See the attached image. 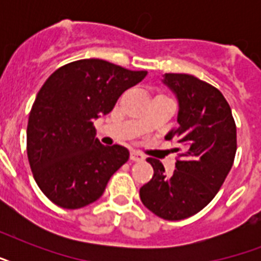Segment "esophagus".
<instances>
[{
	"label": "esophagus",
	"mask_w": 261,
	"mask_h": 261,
	"mask_svg": "<svg viewBox=\"0 0 261 261\" xmlns=\"http://www.w3.org/2000/svg\"><path fill=\"white\" fill-rule=\"evenodd\" d=\"M130 160L131 161H135V163H139V161H143L145 160V155L142 153H139V151L133 150L130 153Z\"/></svg>",
	"instance_id": "1"
}]
</instances>
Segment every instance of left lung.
Here are the masks:
<instances>
[{
	"instance_id": "1",
	"label": "left lung",
	"mask_w": 261,
	"mask_h": 261,
	"mask_svg": "<svg viewBox=\"0 0 261 261\" xmlns=\"http://www.w3.org/2000/svg\"><path fill=\"white\" fill-rule=\"evenodd\" d=\"M164 84L178 101V127L165 139L184 147L168 174L159 160L147 159L154 174L139 190L141 200L157 217L180 221L204 208L230 172L237 130L226 98L210 84L190 74L167 73Z\"/></svg>"
}]
</instances>
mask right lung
Segmentation results:
<instances>
[{
	"mask_svg": "<svg viewBox=\"0 0 261 261\" xmlns=\"http://www.w3.org/2000/svg\"><path fill=\"white\" fill-rule=\"evenodd\" d=\"M102 59H80L46 80L30 112L27 154L34 178L51 202L81 208L96 202L130 153L96 138L94 119L146 77Z\"/></svg>",
	"mask_w": 261,
	"mask_h": 261,
	"instance_id": "1",
	"label": "right lung"
}]
</instances>
